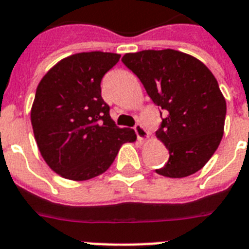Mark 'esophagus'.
I'll return each instance as SVG.
<instances>
[{"label": "esophagus", "mask_w": 249, "mask_h": 249, "mask_svg": "<svg viewBox=\"0 0 249 249\" xmlns=\"http://www.w3.org/2000/svg\"><path fill=\"white\" fill-rule=\"evenodd\" d=\"M134 130H136V134H137V137H138V140L143 141V140H147L148 138L147 130H146V129H144L141 124H137L136 126H134Z\"/></svg>", "instance_id": "esophagus-1"}]
</instances>
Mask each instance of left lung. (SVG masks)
<instances>
[{
  "mask_svg": "<svg viewBox=\"0 0 249 249\" xmlns=\"http://www.w3.org/2000/svg\"><path fill=\"white\" fill-rule=\"evenodd\" d=\"M121 60L166 113L156 138L169 160L156 173L169 178L196 173L224 136L226 101L216 77L195 56L173 49L126 53Z\"/></svg>",
  "mask_w": 249,
  "mask_h": 249,
  "instance_id": "8db88e82",
  "label": "left lung"
}]
</instances>
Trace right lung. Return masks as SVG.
Here are the masks:
<instances>
[{
	"label": "right lung",
	"instance_id": "add662e5",
	"mask_svg": "<svg viewBox=\"0 0 249 249\" xmlns=\"http://www.w3.org/2000/svg\"><path fill=\"white\" fill-rule=\"evenodd\" d=\"M120 54L77 53L53 66L37 86L31 123L37 147L50 169L71 181L105 173L133 129L119 128L101 95V81Z\"/></svg>",
	"mask_w": 249,
	"mask_h": 249
}]
</instances>
